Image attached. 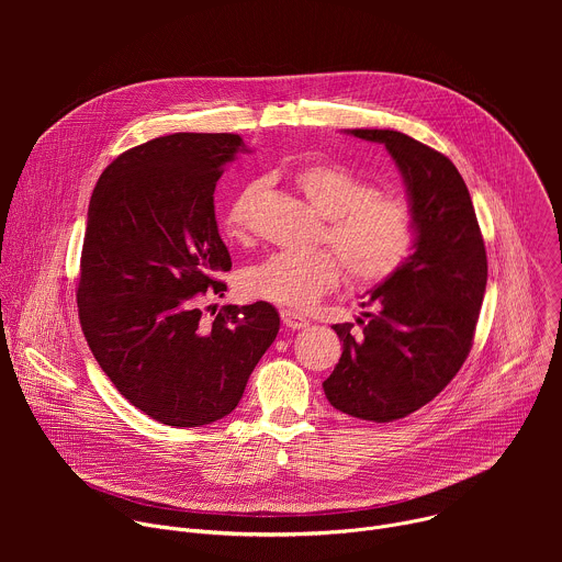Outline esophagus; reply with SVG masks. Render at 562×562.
Wrapping results in <instances>:
<instances>
[{
	"instance_id": "1",
	"label": "esophagus",
	"mask_w": 562,
	"mask_h": 562,
	"mask_svg": "<svg viewBox=\"0 0 562 562\" xmlns=\"http://www.w3.org/2000/svg\"><path fill=\"white\" fill-rule=\"evenodd\" d=\"M282 323L286 329H306L308 327V319L302 317L300 313H293V311H282Z\"/></svg>"
}]
</instances>
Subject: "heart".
I'll return each instance as SVG.
<instances>
[{
  "instance_id": "1",
  "label": "heart",
  "mask_w": 562,
  "mask_h": 562,
  "mask_svg": "<svg viewBox=\"0 0 562 562\" xmlns=\"http://www.w3.org/2000/svg\"><path fill=\"white\" fill-rule=\"evenodd\" d=\"M291 180L304 200L325 217L319 239L329 251L271 254L247 267L239 289L256 300L286 308H308L331 293L342 280L369 286L386 280L405 265L416 245V217L412 206L393 195H380L375 184L334 162H304ZM265 180L239 187L224 209V228L245 239L254 226V211L265 193Z\"/></svg>"
}]
</instances>
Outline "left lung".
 I'll return each instance as SVG.
<instances>
[{
	"mask_svg": "<svg viewBox=\"0 0 562 562\" xmlns=\"http://www.w3.org/2000/svg\"><path fill=\"white\" fill-rule=\"evenodd\" d=\"M384 144L405 180L418 235L414 254L360 302L362 325H334L342 356L323 382L353 418H405L453 380L469 356L487 286V254L467 184L449 157L389 128L347 131Z\"/></svg>",
	"mask_w": 562,
	"mask_h": 562,
	"instance_id": "8db88e82",
	"label": "left lung"
}]
</instances>
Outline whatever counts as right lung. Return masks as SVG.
<instances>
[{"label":"right lung","mask_w":562,"mask_h":562,"mask_svg":"<svg viewBox=\"0 0 562 562\" xmlns=\"http://www.w3.org/2000/svg\"><path fill=\"white\" fill-rule=\"evenodd\" d=\"M239 150L233 133L155 137L122 153L91 195L79 323L115 389L169 427L228 416L280 329L269 302L226 304L202 323V295L226 291L213 193Z\"/></svg>","instance_id":"1"}]
</instances>
